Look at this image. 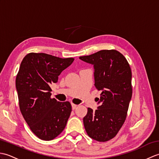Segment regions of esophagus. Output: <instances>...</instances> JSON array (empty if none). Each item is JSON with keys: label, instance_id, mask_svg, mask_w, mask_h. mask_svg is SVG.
I'll use <instances>...</instances> for the list:
<instances>
[{"label": "esophagus", "instance_id": "esophagus-1", "mask_svg": "<svg viewBox=\"0 0 159 159\" xmlns=\"http://www.w3.org/2000/svg\"><path fill=\"white\" fill-rule=\"evenodd\" d=\"M76 107H77V105H76V104H72V109H73V110H74V109H76Z\"/></svg>", "mask_w": 159, "mask_h": 159}]
</instances>
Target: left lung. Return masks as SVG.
<instances>
[{
	"mask_svg": "<svg viewBox=\"0 0 159 159\" xmlns=\"http://www.w3.org/2000/svg\"><path fill=\"white\" fill-rule=\"evenodd\" d=\"M79 59L92 64L94 85L101 91L100 105L94 111L87 108L83 124L92 139L105 142L116 137L126 120L132 98V72L122 54L116 50H102Z\"/></svg>",
	"mask_w": 159,
	"mask_h": 159,
	"instance_id": "1",
	"label": "left lung"
}]
</instances>
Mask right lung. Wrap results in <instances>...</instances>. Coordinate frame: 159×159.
<instances>
[{
    "label": "right lung",
    "instance_id": "1",
    "mask_svg": "<svg viewBox=\"0 0 159 159\" xmlns=\"http://www.w3.org/2000/svg\"><path fill=\"white\" fill-rule=\"evenodd\" d=\"M46 53L31 52L24 57L17 74L16 87L21 113L32 132L40 139H55L65 128L72 111L69 102L50 98V85L74 61Z\"/></svg>",
    "mask_w": 159,
    "mask_h": 159
}]
</instances>
